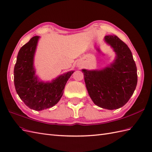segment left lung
Here are the masks:
<instances>
[{
  "label": "left lung",
  "mask_w": 152,
  "mask_h": 152,
  "mask_svg": "<svg viewBox=\"0 0 152 152\" xmlns=\"http://www.w3.org/2000/svg\"><path fill=\"white\" fill-rule=\"evenodd\" d=\"M114 48L117 58L109 67L101 71L83 69L88 94L96 105L108 110L118 109L130 99L137 86V67L128 45L118 37H105Z\"/></svg>",
  "instance_id": "1"
}]
</instances>
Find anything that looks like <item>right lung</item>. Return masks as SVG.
Instances as JSON below:
<instances>
[{"label": "right lung", "mask_w": 152, "mask_h": 152, "mask_svg": "<svg viewBox=\"0 0 152 152\" xmlns=\"http://www.w3.org/2000/svg\"><path fill=\"white\" fill-rule=\"evenodd\" d=\"M39 37L35 36L23 45L18 53L14 68V84L17 93L31 109L40 111L53 107L64 94L67 80L74 71L69 72L51 83L40 82L34 76L33 58Z\"/></svg>", "instance_id": "obj_1"}]
</instances>
